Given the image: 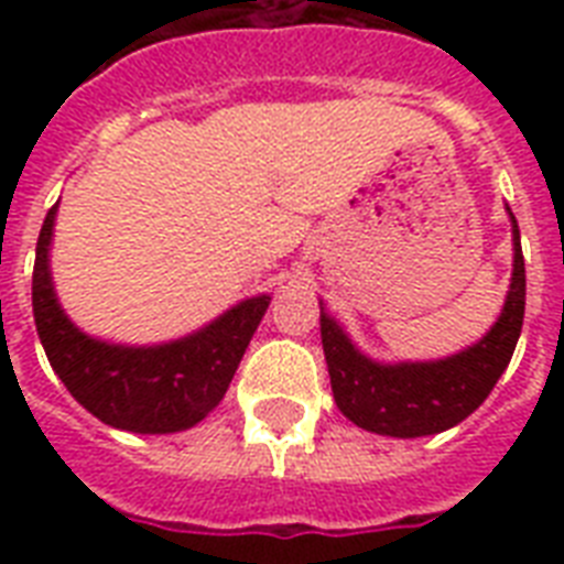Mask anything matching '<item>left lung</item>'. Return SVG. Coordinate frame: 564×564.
<instances>
[{"mask_svg": "<svg viewBox=\"0 0 564 564\" xmlns=\"http://www.w3.org/2000/svg\"><path fill=\"white\" fill-rule=\"evenodd\" d=\"M512 283L498 322L480 343L445 360L377 362L351 343L343 325L322 304V348H325L336 406L357 427L377 436L415 438L456 427L480 406L507 371L524 325L527 274L521 234L512 210Z\"/></svg>", "mask_w": 564, "mask_h": 564, "instance_id": "left-lung-1", "label": "left lung"}]
</instances>
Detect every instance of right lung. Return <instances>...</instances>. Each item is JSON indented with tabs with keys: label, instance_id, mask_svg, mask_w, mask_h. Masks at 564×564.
Returning a JSON list of instances; mask_svg holds the SVG:
<instances>
[{
	"label": "right lung",
	"instance_id": "add662e5",
	"mask_svg": "<svg viewBox=\"0 0 564 564\" xmlns=\"http://www.w3.org/2000/svg\"><path fill=\"white\" fill-rule=\"evenodd\" d=\"M57 204L37 237L31 304L34 325L55 375L96 419L131 433H178L219 406L234 371L269 310V295L239 301L195 334L161 345H117L93 339L57 304L48 248Z\"/></svg>",
	"mask_w": 564,
	"mask_h": 564
}]
</instances>
